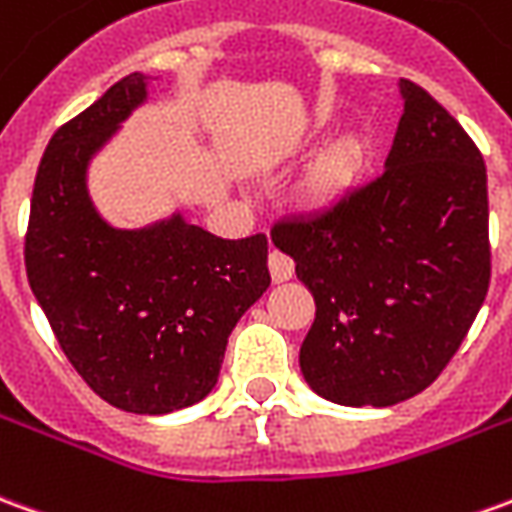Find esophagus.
I'll return each mask as SVG.
<instances>
[{
  "label": "esophagus",
  "mask_w": 512,
  "mask_h": 512,
  "mask_svg": "<svg viewBox=\"0 0 512 512\" xmlns=\"http://www.w3.org/2000/svg\"><path fill=\"white\" fill-rule=\"evenodd\" d=\"M268 271H271V280L274 282H285L293 277V260L282 252H271L268 255Z\"/></svg>",
  "instance_id": "1"
}]
</instances>
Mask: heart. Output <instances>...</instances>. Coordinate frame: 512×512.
Masks as SVG:
<instances>
[{"instance_id":"b5f03b06","label":"heart","mask_w":512,"mask_h":512,"mask_svg":"<svg viewBox=\"0 0 512 512\" xmlns=\"http://www.w3.org/2000/svg\"><path fill=\"white\" fill-rule=\"evenodd\" d=\"M327 132V121L313 124V138ZM371 166V144L360 132H346L335 138L307 169L299 182V202L310 210H332L360 188Z\"/></svg>"}]
</instances>
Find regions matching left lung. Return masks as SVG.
Returning <instances> with one entry per match:
<instances>
[{
    "mask_svg": "<svg viewBox=\"0 0 512 512\" xmlns=\"http://www.w3.org/2000/svg\"><path fill=\"white\" fill-rule=\"evenodd\" d=\"M399 91L405 113L380 177L271 230L316 299L299 366L335 405L388 407L432 385L491 282L480 149L421 85L399 80Z\"/></svg>",
    "mask_w": 512,
    "mask_h": 512,
    "instance_id": "1",
    "label": "left lung"
}]
</instances>
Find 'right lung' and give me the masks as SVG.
<instances>
[{
    "mask_svg": "<svg viewBox=\"0 0 512 512\" xmlns=\"http://www.w3.org/2000/svg\"><path fill=\"white\" fill-rule=\"evenodd\" d=\"M146 102V74L119 80L52 135L35 174L24 266L60 349L107 405L163 416L216 388L232 327L266 293L263 232L227 241L182 213L110 227L88 163Z\"/></svg>",
    "mask_w": 512,
    "mask_h": 512,
    "instance_id": "1",
    "label": "right lung"
}]
</instances>
